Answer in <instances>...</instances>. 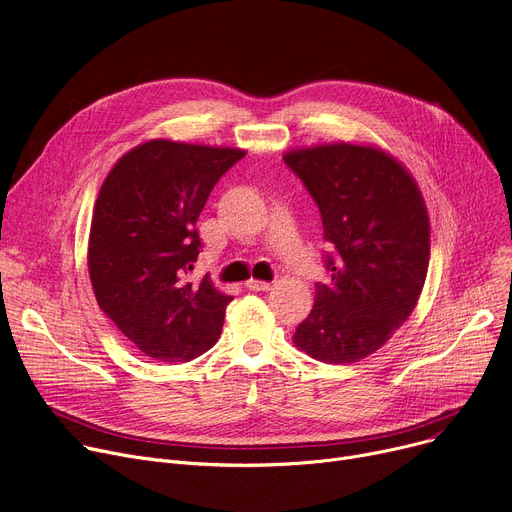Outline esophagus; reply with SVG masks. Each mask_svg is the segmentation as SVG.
<instances>
[{
	"label": "esophagus",
	"mask_w": 512,
	"mask_h": 512,
	"mask_svg": "<svg viewBox=\"0 0 512 512\" xmlns=\"http://www.w3.org/2000/svg\"><path fill=\"white\" fill-rule=\"evenodd\" d=\"M246 287H248L250 291H269L273 285H271V283H266V281L250 279V281H246Z\"/></svg>",
	"instance_id": "34e87169"
}]
</instances>
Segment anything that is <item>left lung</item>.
<instances>
[{
	"label": "left lung",
	"instance_id": "8db88e82",
	"mask_svg": "<svg viewBox=\"0 0 512 512\" xmlns=\"http://www.w3.org/2000/svg\"><path fill=\"white\" fill-rule=\"evenodd\" d=\"M285 164L321 210L331 281L294 344L329 364L377 352L415 310L429 266L431 227L423 193L408 168L377 145L319 143L289 150Z\"/></svg>",
	"mask_w": 512,
	"mask_h": 512
}]
</instances>
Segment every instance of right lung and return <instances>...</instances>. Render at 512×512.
<instances>
[{
  "label": "right lung",
  "instance_id": "right-lung-1",
  "mask_svg": "<svg viewBox=\"0 0 512 512\" xmlns=\"http://www.w3.org/2000/svg\"><path fill=\"white\" fill-rule=\"evenodd\" d=\"M246 150L150 139L120 156L95 200L87 266L97 304L158 362L210 350L233 300L208 277L187 281L200 254L198 216Z\"/></svg>",
  "mask_w": 512,
  "mask_h": 512
}]
</instances>
